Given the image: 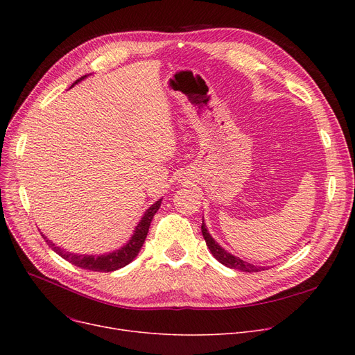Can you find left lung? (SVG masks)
I'll use <instances>...</instances> for the list:
<instances>
[{"label":"left lung","instance_id":"left-lung-1","mask_svg":"<svg viewBox=\"0 0 355 355\" xmlns=\"http://www.w3.org/2000/svg\"><path fill=\"white\" fill-rule=\"evenodd\" d=\"M201 233H202L204 240H206V245L209 246L211 254L218 260L221 265H225V266H227L230 269L241 270V272H260V270H265L266 269L263 266H254L252 263H248V262H245V260H241V259L233 256L232 253H229L227 250L223 249L217 243V241L210 236L209 230L206 229V225H204V220H202V225H201Z\"/></svg>","mask_w":355,"mask_h":355}]
</instances>
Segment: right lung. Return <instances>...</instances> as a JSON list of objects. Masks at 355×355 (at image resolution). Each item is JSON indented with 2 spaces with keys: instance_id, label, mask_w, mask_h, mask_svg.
I'll list each match as a JSON object with an SVG mask.
<instances>
[{
  "instance_id": "right-lung-1",
  "label": "right lung",
  "mask_w": 355,
  "mask_h": 355,
  "mask_svg": "<svg viewBox=\"0 0 355 355\" xmlns=\"http://www.w3.org/2000/svg\"><path fill=\"white\" fill-rule=\"evenodd\" d=\"M86 76L78 79L73 85H76L78 82L83 80ZM71 85V86H73ZM161 200H158L157 202H154L151 207H149L145 214L142 216L141 221L138 223V226L135 227V232L130 237V240L125 246H122L121 249L112 252V253H106V254H101V256H87V254H74L70 252H66L63 249H60L59 246H55L51 240H47L44 236V240L47 241V245L58 253L59 256H62L67 262H70L71 265L86 269V270H93V272H114L118 270L123 266H126L128 263L132 262V260L138 256L144 241L146 239L148 230H149V225H151L153 217L155 216V213L158 211L159 206H161Z\"/></svg>"
}]
</instances>
